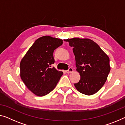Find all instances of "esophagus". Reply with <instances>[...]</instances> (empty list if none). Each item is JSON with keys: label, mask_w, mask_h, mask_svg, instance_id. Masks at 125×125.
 Returning a JSON list of instances; mask_svg holds the SVG:
<instances>
[{"label": "esophagus", "mask_w": 125, "mask_h": 125, "mask_svg": "<svg viewBox=\"0 0 125 125\" xmlns=\"http://www.w3.org/2000/svg\"><path fill=\"white\" fill-rule=\"evenodd\" d=\"M73 68H71V67H70V68H68V70L67 71H66V73H72V72H73Z\"/></svg>", "instance_id": "esophagus-1"}]
</instances>
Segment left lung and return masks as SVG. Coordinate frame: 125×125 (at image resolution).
Wrapping results in <instances>:
<instances>
[{
    "mask_svg": "<svg viewBox=\"0 0 125 125\" xmlns=\"http://www.w3.org/2000/svg\"><path fill=\"white\" fill-rule=\"evenodd\" d=\"M64 41L73 47L76 71L80 75L76 89L82 94L92 95L102 88L110 72L109 58L100 46L89 39L73 38Z\"/></svg>",
    "mask_w": 125,
    "mask_h": 125,
    "instance_id": "left-lung-1",
    "label": "left lung"
}]
</instances>
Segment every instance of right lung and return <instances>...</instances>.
<instances>
[{"label":"right lung","mask_w":125,"mask_h":125,"mask_svg":"<svg viewBox=\"0 0 125 125\" xmlns=\"http://www.w3.org/2000/svg\"><path fill=\"white\" fill-rule=\"evenodd\" d=\"M62 39L50 36L40 37L28 50L20 62V76L28 89L39 96L51 93L63 72L52 68L54 51L62 45Z\"/></svg>","instance_id":"obj_1"}]
</instances>
